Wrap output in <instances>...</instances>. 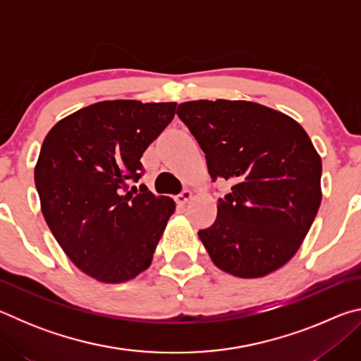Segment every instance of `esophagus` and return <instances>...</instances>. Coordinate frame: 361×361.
I'll list each match as a JSON object with an SVG mask.
<instances>
[{
    "label": "esophagus",
    "mask_w": 361,
    "mask_h": 361,
    "mask_svg": "<svg viewBox=\"0 0 361 361\" xmlns=\"http://www.w3.org/2000/svg\"><path fill=\"white\" fill-rule=\"evenodd\" d=\"M176 202L178 204H181V205H185V204H188L189 200L192 199V192L189 191V189H185V191H181L178 195H176Z\"/></svg>",
    "instance_id": "obj_1"
}]
</instances>
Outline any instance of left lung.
Segmentation results:
<instances>
[{
    "mask_svg": "<svg viewBox=\"0 0 361 361\" xmlns=\"http://www.w3.org/2000/svg\"><path fill=\"white\" fill-rule=\"evenodd\" d=\"M178 118L205 152L212 181L234 186L199 237L221 271L264 277L288 262L322 202V159L295 119L243 100L178 105Z\"/></svg>",
    "mask_w": 361,
    "mask_h": 361,
    "instance_id": "8db88e82",
    "label": "left lung"
}]
</instances>
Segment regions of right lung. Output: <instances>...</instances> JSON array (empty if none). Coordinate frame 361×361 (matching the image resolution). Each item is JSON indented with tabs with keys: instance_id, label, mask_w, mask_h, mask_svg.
<instances>
[{
	"instance_id": "right-lung-1",
	"label": "right lung",
	"mask_w": 361,
	"mask_h": 361,
	"mask_svg": "<svg viewBox=\"0 0 361 361\" xmlns=\"http://www.w3.org/2000/svg\"><path fill=\"white\" fill-rule=\"evenodd\" d=\"M175 111L176 103L100 102L57 122L42 142L35 169L42 215L66 256L100 282L148 269L175 212L170 197L129 188Z\"/></svg>"
}]
</instances>
